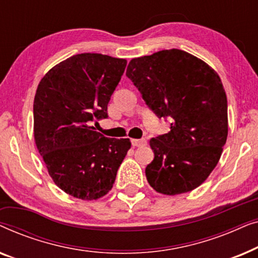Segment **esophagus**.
Segmentation results:
<instances>
[{
	"label": "esophagus",
	"mask_w": 258,
	"mask_h": 258,
	"mask_svg": "<svg viewBox=\"0 0 258 258\" xmlns=\"http://www.w3.org/2000/svg\"><path fill=\"white\" fill-rule=\"evenodd\" d=\"M132 144H133L134 147H142V146H146V144H147V140H144V139H141V140L134 139V140H132Z\"/></svg>",
	"instance_id": "1"
}]
</instances>
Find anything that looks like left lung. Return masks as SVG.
<instances>
[{
    "label": "left lung",
    "mask_w": 258,
    "mask_h": 258,
    "mask_svg": "<svg viewBox=\"0 0 258 258\" xmlns=\"http://www.w3.org/2000/svg\"><path fill=\"white\" fill-rule=\"evenodd\" d=\"M126 76L170 132L150 140V186L163 195L196 189L220 161L228 136L227 95L218 74L189 52L169 49L133 58Z\"/></svg>",
    "instance_id": "8db88e82"
}]
</instances>
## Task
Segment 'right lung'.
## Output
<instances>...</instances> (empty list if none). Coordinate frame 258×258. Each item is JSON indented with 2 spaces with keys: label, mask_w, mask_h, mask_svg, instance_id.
<instances>
[{
  "label": "right lung",
  "mask_w": 258,
  "mask_h": 258,
  "mask_svg": "<svg viewBox=\"0 0 258 258\" xmlns=\"http://www.w3.org/2000/svg\"><path fill=\"white\" fill-rule=\"evenodd\" d=\"M126 59L84 52L59 62L42 77L34 98V139L52 181L83 201L103 197L132 147L108 139L89 123L107 118V107Z\"/></svg>",
  "instance_id": "right-lung-1"
}]
</instances>
